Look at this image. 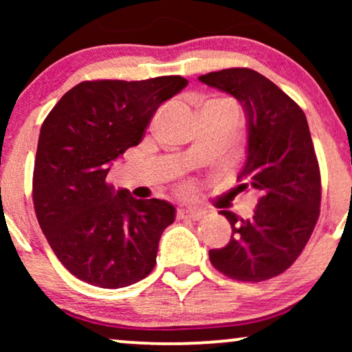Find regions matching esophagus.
Masks as SVG:
<instances>
[{"label": "esophagus", "mask_w": 352, "mask_h": 352, "mask_svg": "<svg viewBox=\"0 0 352 352\" xmlns=\"http://www.w3.org/2000/svg\"><path fill=\"white\" fill-rule=\"evenodd\" d=\"M205 214L204 210L200 208H195V206H186V208H181L179 211H177V216L179 218H189V219H200L201 216Z\"/></svg>", "instance_id": "esophagus-1"}]
</instances>
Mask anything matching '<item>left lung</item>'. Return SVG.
I'll return each mask as SVG.
<instances>
[{
	"instance_id": "8db88e82",
	"label": "left lung",
	"mask_w": 352,
	"mask_h": 352,
	"mask_svg": "<svg viewBox=\"0 0 352 352\" xmlns=\"http://www.w3.org/2000/svg\"><path fill=\"white\" fill-rule=\"evenodd\" d=\"M199 80L242 105L248 139L239 187L259 195L250 219L219 211L232 235L226 247L210 250V261L235 280H267L295 263L319 218L320 171L309 124L298 104L258 72L226 69Z\"/></svg>"
}]
</instances>
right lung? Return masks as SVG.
Segmentation results:
<instances>
[{
	"mask_svg": "<svg viewBox=\"0 0 352 352\" xmlns=\"http://www.w3.org/2000/svg\"><path fill=\"white\" fill-rule=\"evenodd\" d=\"M177 75L142 81H83L41 124L33 205L52 252L76 278L122 288L147 277L176 218L166 200H138L107 176L138 146L155 110L186 88Z\"/></svg>",
	"mask_w": 352,
	"mask_h": 352,
	"instance_id": "add662e5",
	"label": "right lung"
}]
</instances>
